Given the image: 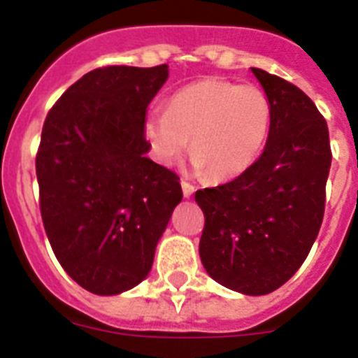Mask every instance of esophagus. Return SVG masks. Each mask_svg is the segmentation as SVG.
<instances>
[{
    "label": "esophagus",
    "instance_id": "obj_1",
    "mask_svg": "<svg viewBox=\"0 0 358 358\" xmlns=\"http://www.w3.org/2000/svg\"><path fill=\"white\" fill-rule=\"evenodd\" d=\"M181 188H182V195H185L186 199L192 197L195 192V186L189 185V182H186V181H181Z\"/></svg>",
    "mask_w": 358,
    "mask_h": 358
}]
</instances>
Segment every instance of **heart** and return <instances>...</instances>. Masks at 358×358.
<instances>
[{
  "mask_svg": "<svg viewBox=\"0 0 358 358\" xmlns=\"http://www.w3.org/2000/svg\"><path fill=\"white\" fill-rule=\"evenodd\" d=\"M271 122L273 107L260 87L204 78L173 93L166 110H148L143 134L161 166H172L189 141L194 172L210 170L224 181L242 176L262 156Z\"/></svg>",
  "mask_w": 358,
  "mask_h": 358,
  "instance_id": "b5f03b06",
  "label": "heart"
}]
</instances>
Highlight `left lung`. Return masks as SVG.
<instances>
[{
  "label": "left lung",
  "instance_id": "1",
  "mask_svg": "<svg viewBox=\"0 0 358 358\" xmlns=\"http://www.w3.org/2000/svg\"><path fill=\"white\" fill-rule=\"evenodd\" d=\"M273 107L262 156L235 181L199 189L204 211L199 255L217 283L264 296L306 260L324 213L331 152L314 102L290 82L251 68Z\"/></svg>",
  "mask_w": 358,
  "mask_h": 358
}]
</instances>
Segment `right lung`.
Instances as JSON below:
<instances>
[{"label":"right lung","mask_w":358,"mask_h":358,"mask_svg":"<svg viewBox=\"0 0 358 358\" xmlns=\"http://www.w3.org/2000/svg\"><path fill=\"white\" fill-rule=\"evenodd\" d=\"M169 66L85 73L46 116L36 157L41 215L57 260L82 289L116 296L150 273L181 202L179 177L148 159L147 107Z\"/></svg>","instance_id":"1"}]
</instances>
